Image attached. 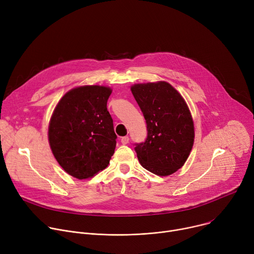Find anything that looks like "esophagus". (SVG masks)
<instances>
[{"label": "esophagus", "instance_id": "esophagus-1", "mask_svg": "<svg viewBox=\"0 0 254 254\" xmlns=\"http://www.w3.org/2000/svg\"><path fill=\"white\" fill-rule=\"evenodd\" d=\"M121 141H122L123 145H127V144H128L129 139H128V136H123L122 139H121Z\"/></svg>", "mask_w": 254, "mask_h": 254}]
</instances>
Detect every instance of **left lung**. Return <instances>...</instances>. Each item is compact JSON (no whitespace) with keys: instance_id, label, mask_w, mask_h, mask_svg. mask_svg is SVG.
Returning <instances> with one entry per match:
<instances>
[{"instance_id":"1","label":"left lung","mask_w":254,"mask_h":254,"mask_svg":"<svg viewBox=\"0 0 254 254\" xmlns=\"http://www.w3.org/2000/svg\"><path fill=\"white\" fill-rule=\"evenodd\" d=\"M131 93L147 123L146 142L134 148L141 165L158 176L180 169L194 142V125L188 103L168 82L133 84Z\"/></svg>"}]
</instances>
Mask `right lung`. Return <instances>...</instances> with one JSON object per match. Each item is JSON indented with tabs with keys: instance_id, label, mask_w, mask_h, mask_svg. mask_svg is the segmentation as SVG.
<instances>
[{
	"instance_id": "right-lung-1",
	"label": "right lung",
	"mask_w": 254,
	"mask_h": 254,
	"mask_svg": "<svg viewBox=\"0 0 254 254\" xmlns=\"http://www.w3.org/2000/svg\"><path fill=\"white\" fill-rule=\"evenodd\" d=\"M112 89L84 85L67 91L49 124V143L60 166L71 176L88 179L105 169L118 136L107 110Z\"/></svg>"
}]
</instances>
